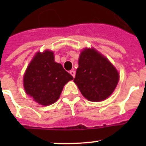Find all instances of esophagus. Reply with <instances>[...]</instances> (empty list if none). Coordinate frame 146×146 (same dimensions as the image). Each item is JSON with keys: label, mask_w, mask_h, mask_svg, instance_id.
Instances as JSON below:
<instances>
[{"label": "esophagus", "mask_w": 146, "mask_h": 146, "mask_svg": "<svg viewBox=\"0 0 146 146\" xmlns=\"http://www.w3.org/2000/svg\"><path fill=\"white\" fill-rule=\"evenodd\" d=\"M69 73H70V74H72V77H75V71L71 70L70 72H69Z\"/></svg>", "instance_id": "34e87169"}]
</instances>
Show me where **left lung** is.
Returning <instances> with one entry per match:
<instances>
[{
	"label": "left lung",
	"mask_w": 146,
	"mask_h": 146,
	"mask_svg": "<svg viewBox=\"0 0 146 146\" xmlns=\"http://www.w3.org/2000/svg\"><path fill=\"white\" fill-rule=\"evenodd\" d=\"M74 82L88 101H104L114 92L119 72L104 55L95 48L82 50Z\"/></svg>",
	"instance_id": "obj_1"
}]
</instances>
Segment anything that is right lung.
<instances>
[{"instance_id": "add662e5", "label": "right lung", "mask_w": 146, "mask_h": 146, "mask_svg": "<svg viewBox=\"0 0 146 146\" xmlns=\"http://www.w3.org/2000/svg\"><path fill=\"white\" fill-rule=\"evenodd\" d=\"M73 79L55 61L52 50H45L36 52L29 63L23 75V86L33 101L48 106L58 101L64 86Z\"/></svg>"}]
</instances>
